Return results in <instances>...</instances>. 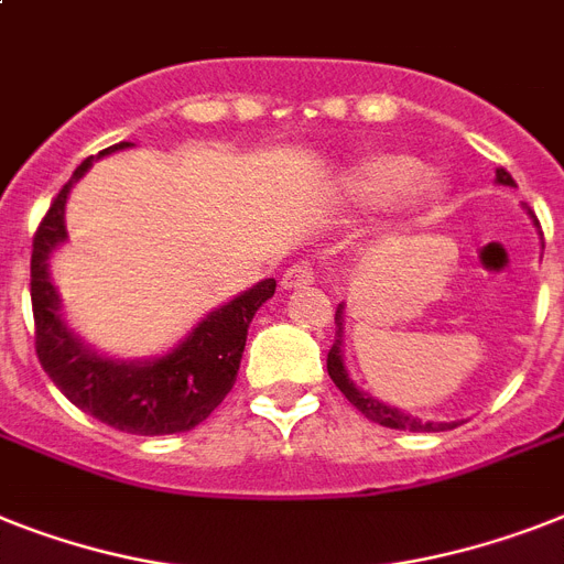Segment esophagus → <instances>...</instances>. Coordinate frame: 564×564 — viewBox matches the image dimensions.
<instances>
[{
  "instance_id": "34e87169",
  "label": "esophagus",
  "mask_w": 564,
  "mask_h": 564,
  "mask_svg": "<svg viewBox=\"0 0 564 564\" xmlns=\"http://www.w3.org/2000/svg\"><path fill=\"white\" fill-rule=\"evenodd\" d=\"M315 281V272L310 263H295L283 272L281 278V286L283 290H297V286H310Z\"/></svg>"
}]
</instances>
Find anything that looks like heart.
I'll return each instance as SVG.
<instances>
[{
	"label": "heart",
	"instance_id": "heart-1",
	"mask_svg": "<svg viewBox=\"0 0 564 564\" xmlns=\"http://www.w3.org/2000/svg\"><path fill=\"white\" fill-rule=\"evenodd\" d=\"M338 191L347 203L361 208H382L391 203L420 208L437 199L441 178L420 171V162L409 153H373L341 173Z\"/></svg>",
	"mask_w": 564,
	"mask_h": 564
}]
</instances>
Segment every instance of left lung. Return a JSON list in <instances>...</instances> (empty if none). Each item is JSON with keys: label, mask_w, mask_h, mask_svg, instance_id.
Masks as SVG:
<instances>
[{"label": "left lung", "mask_w": 564, "mask_h": 564, "mask_svg": "<svg viewBox=\"0 0 564 564\" xmlns=\"http://www.w3.org/2000/svg\"><path fill=\"white\" fill-rule=\"evenodd\" d=\"M496 182L498 185L516 187V182H512V176L505 171V167H498L496 171ZM327 373L329 379L336 382L338 391L345 393L347 400H350V405H356V411H361V414L368 416V420H373V423L386 425V429H400V432H448V429H455L457 425V423H420L416 416L391 409V405H386V402L373 400L370 393L359 391V388L350 382V377H347V370H345V356H341V304H338L336 310V341H333V347H329V354H327Z\"/></svg>", "instance_id": "8db88e82"}]
</instances>
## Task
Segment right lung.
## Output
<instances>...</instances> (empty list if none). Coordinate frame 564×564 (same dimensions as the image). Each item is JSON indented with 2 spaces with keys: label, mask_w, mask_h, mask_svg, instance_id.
<instances>
[{
  "label": "right lung",
  "mask_w": 564,
  "mask_h": 564,
  "mask_svg": "<svg viewBox=\"0 0 564 564\" xmlns=\"http://www.w3.org/2000/svg\"><path fill=\"white\" fill-rule=\"evenodd\" d=\"M130 148L127 141L100 150V155ZM89 155L59 187L52 208L36 226L31 251V306H34L36 359L66 393L68 402L100 423L127 434H176L194 429L226 400L240 370L249 324L274 295V278L260 281L226 306L208 313L182 345L153 361H116L68 333L59 318V297L48 278V254L66 240V199L77 178L91 167Z\"/></svg>",
  "instance_id": "obj_1"
}]
</instances>
